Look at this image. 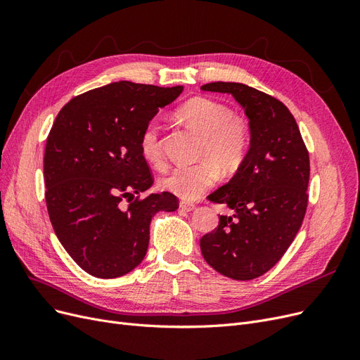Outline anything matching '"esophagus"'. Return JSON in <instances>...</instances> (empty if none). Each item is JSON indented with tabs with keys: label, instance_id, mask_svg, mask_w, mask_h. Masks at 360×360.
<instances>
[{
	"label": "esophagus",
	"instance_id": "1",
	"mask_svg": "<svg viewBox=\"0 0 360 360\" xmlns=\"http://www.w3.org/2000/svg\"><path fill=\"white\" fill-rule=\"evenodd\" d=\"M180 209H181V210H184V212H193L195 209H197V205H195L193 202L181 201V202H180Z\"/></svg>",
	"mask_w": 360,
	"mask_h": 360
}]
</instances>
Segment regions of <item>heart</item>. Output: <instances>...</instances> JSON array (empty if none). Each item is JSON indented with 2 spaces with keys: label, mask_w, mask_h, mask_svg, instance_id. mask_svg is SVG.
<instances>
[{
  "label": "heart",
  "mask_w": 360,
  "mask_h": 360,
  "mask_svg": "<svg viewBox=\"0 0 360 360\" xmlns=\"http://www.w3.org/2000/svg\"><path fill=\"white\" fill-rule=\"evenodd\" d=\"M177 115L204 136L198 163H180L163 174L160 188L183 200H197L214 186L224 174H233L242 165L250 144L249 126L240 117H234L230 108L205 97H193L183 103ZM141 153L155 167L163 163L160 124L151 120L139 139Z\"/></svg>",
  "instance_id": "b5f03b06"
}]
</instances>
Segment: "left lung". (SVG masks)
Segmentation results:
<instances>
[{"label": "left lung", "mask_w": 360, "mask_h": 360, "mask_svg": "<svg viewBox=\"0 0 360 360\" xmlns=\"http://www.w3.org/2000/svg\"><path fill=\"white\" fill-rule=\"evenodd\" d=\"M202 91L231 94L249 120L250 144L233 179L209 200L231 216L201 237V254L221 275L249 281L274 267L296 237L308 205L309 155L288 108L238 82H212Z\"/></svg>", "instance_id": "left-lung-1"}]
</instances>
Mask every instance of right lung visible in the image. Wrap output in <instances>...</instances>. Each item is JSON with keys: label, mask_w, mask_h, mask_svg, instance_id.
<instances>
[{"label": "right lung", "mask_w": 360, "mask_h": 360, "mask_svg": "<svg viewBox=\"0 0 360 360\" xmlns=\"http://www.w3.org/2000/svg\"><path fill=\"white\" fill-rule=\"evenodd\" d=\"M181 91V85L112 82L73 97L53 122L43 160L48 213L86 274L112 279L132 271L147 254L151 217L179 209L169 192L135 195L153 184L141 134Z\"/></svg>", "instance_id": "obj_1"}]
</instances>
